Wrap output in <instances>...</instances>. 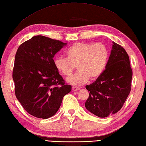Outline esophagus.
I'll return each instance as SVG.
<instances>
[{"mask_svg": "<svg viewBox=\"0 0 146 146\" xmlns=\"http://www.w3.org/2000/svg\"><path fill=\"white\" fill-rule=\"evenodd\" d=\"M72 89H73V91H78V90H80V88H78V87H72Z\"/></svg>", "mask_w": 146, "mask_h": 146, "instance_id": "34e87169", "label": "esophagus"}]
</instances>
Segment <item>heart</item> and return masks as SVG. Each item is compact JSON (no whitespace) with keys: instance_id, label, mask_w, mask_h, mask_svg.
I'll use <instances>...</instances> for the list:
<instances>
[{"instance_id":"obj_1","label":"heart","mask_w":146,"mask_h":146,"mask_svg":"<svg viewBox=\"0 0 146 146\" xmlns=\"http://www.w3.org/2000/svg\"><path fill=\"white\" fill-rule=\"evenodd\" d=\"M67 58L57 57L54 66L62 75L68 76L77 66L78 71L66 79L75 87L80 86L91 80H96L102 75L107 66L109 51L102 43H76L66 52Z\"/></svg>"}]
</instances>
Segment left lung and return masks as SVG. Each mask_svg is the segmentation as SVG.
<instances>
[{"mask_svg":"<svg viewBox=\"0 0 146 146\" xmlns=\"http://www.w3.org/2000/svg\"><path fill=\"white\" fill-rule=\"evenodd\" d=\"M112 43L106 70L96 81L86 86L90 92L85 107L102 118L120 110L131 91L132 70L129 56L121 45Z\"/></svg>","mask_w":146,"mask_h":146,"instance_id":"obj_1","label":"left lung"}]
</instances>
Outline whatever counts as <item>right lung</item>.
Wrapping results in <instances>:
<instances>
[{"instance_id": "1", "label": "right lung", "mask_w": 146, "mask_h": 146, "mask_svg": "<svg viewBox=\"0 0 146 146\" xmlns=\"http://www.w3.org/2000/svg\"><path fill=\"white\" fill-rule=\"evenodd\" d=\"M67 43L43 36L26 41L16 53L13 79L15 95L23 108L38 118L48 119L59 109L71 86L55 69L54 57Z\"/></svg>"}]
</instances>
